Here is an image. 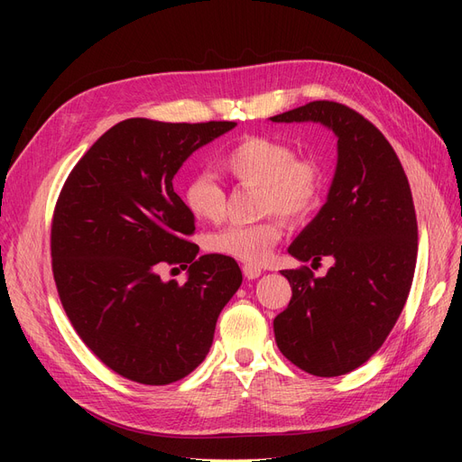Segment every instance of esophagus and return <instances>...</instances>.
I'll return each instance as SVG.
<instances>
[{
  "label": "esophagus",
  "instance_id": "1",
  "mask_svg": "<svg viewBox=\"0 0 462 462\" xmlns=\"http://www.w3.org/2000/svg\"><path fill=\"white\" fill-rule=\"evenodd\" d=\"M243 273H245L246 279H256V277L262 275V268H260V265H254V263H245Z\"/></svg>",
  "mask_w": 462,
  "mask_h": 462
}]
</instances>
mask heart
Returning a JSON list of instances; mask_svg holds the SVG:
<instances>
[{"mask_svg": "<svg viewBox=\"0 0 462 462\" xmlns=\"http://www.w3.org/2000/svg\"><path fill=\"white\" fill-rule=\"evenodd\" d=\"M219 165L243 187H258V212L270 214L250 226H229L206 236V250L239 262L258 263L282 241L285 221L309 219L321 204L326 173L314 156H297L291 144L262 134H246L226 148ZM189 212L216 221L226 208V190L214 175L192 173L183 189Z\"/></svg>", "mask_w": 462, "mask_h": 462, "instance_id": "b5f03b06", "label": "heart"}]
</instances>
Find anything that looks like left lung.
<instances>
[{
	"label": "left lung",
	"instance_id": "obj_1",
	"mask_svg": "<svg viewBox=\"0 0 462 462\" xmlns=\"http://www.w3.org/2000/svg\"><path fill=\"white\" fill-rule=\"evenodd\" d=\"M314 121L337 134V170L319 214L289 254L333 265L316 277L309 265L283 270L292 289L273 319L287 360L319 377L353 372L383 345L407 302L418 253L409 179L380 129L358 111L318 100L270 117Z\"/></svg>",
	"mask_w": 462,
	"mask_h": 462
}]
</instances>
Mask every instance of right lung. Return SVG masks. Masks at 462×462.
Returning <instances> with one entry per match:
<instances>
[{"instance_id":"obj_1","label":"right lung","mask_w":462,"mask_h":462,"mask_svg":"<svg viewBox=\"0 0 462 462\" xmlns=\"http://www.w3.org/2000/svg\"><path fill=\"white\" fill-rule=\"evenodd\" d=\"M235 125L125 119L97 138L60 192L51 270L63 310L90 351L131 382L189 375L243 283L233 258H197L194 216L173 190L190 153ZM165 263L189 268L183 286L161 282Z\"/></svg>"}]
</instances>
